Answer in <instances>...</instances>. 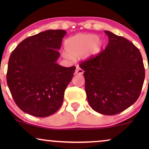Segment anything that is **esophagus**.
Segmentation results:
<instances>
[{"label":"esophagus","instance_id":"obj_1","mask_svg":"<svg viewBox=\"0 0 149 149\" xmlns=\"http://www.w3.org/2000/svg\"><path fill=\"white\" fill-rule=\"evenodd\" d=\"M75 74H82L83 73V70L81 69L80 67L77 66L76 70H75Z\"/></svg>","mask_w":149,"mask_h":149}]
</instances>
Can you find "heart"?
<instances>
[{"mask_svg":"<svg viewBox=\"0 0 149 149\" xmlns=\"http://www.w3.org/2000/svg\"><path fill=\"white\" fill-rule=\"evenodd\" d=\"M105 42L94 34H82L69 38L65 42L67 52L63 53L66 58L80 57L85 54L87 58L95 56L100 54Z\"/></svg>","mask_w":149,"mask_h":149,"instance_id":"heart-1","label":"heart"}]
</instances>
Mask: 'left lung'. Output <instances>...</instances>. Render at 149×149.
I'll list each match as a JSON object with an SVG mask.
<instances>
[{"label": "left lung", "instance_id": "1", "mask_svg": "<svg viewBox=\"0 0 149 149\" xmlns=\"http://www.w3.org/2000/svg\"><path fill=\"white\" fill-rule=\"evenodd\" d=\"M109 44L97 56L79 65L92 109L106 115L125 111L137 100L145 70L140 51L123 36L105 30Z\"/></svg>", "mask_w": 149, "mask_h": 149}]
</instances>
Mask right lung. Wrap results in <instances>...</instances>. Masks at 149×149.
<instances>
[{
  "mask_svg": "<svg viewBox=\"0 0 149 149\" xmlns=\"http://www.w3.org/2000/svg\"><path fill=\"white\" fill-rule=\"evenodd\" d=\"M63 30H48L26 38L11 53L7 82L17 107L30 115L46 117L62 104L75 66L64 67L60 58Z\"/></svg>",
  "mask_w": 149,
  "mask_h": 149,
  "instance_id": "1",
  "label": "right lung"
}]
</instances>
